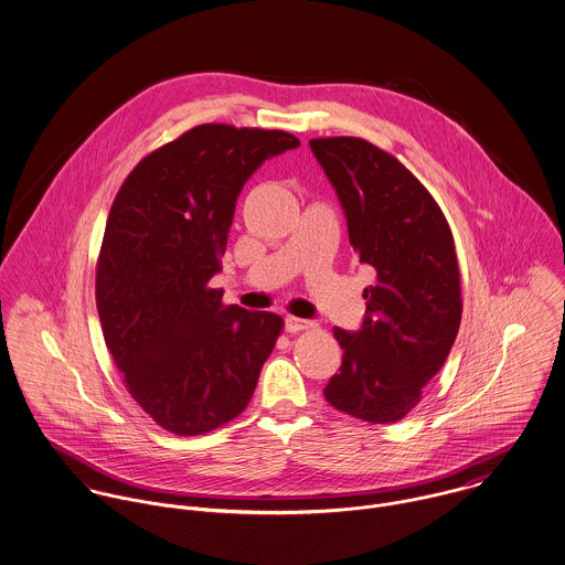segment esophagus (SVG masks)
<instances>
[{
  "label": "esophagus",
  "instance_id": "34e87169",
  "mask_svg": "<svg viewBox=\"0 0 565 565\" xmlns=\"http://www.w3.org/2000/svg\"><path fill=\"white\" fill-rule=\"evenodd\" d=\"M313 327H316V322H312V320H303V318H295V316L286 318V331L288 333H299V331L313 329Z\"/></svg>",
  "mask_w": 565,
  "mask_h": 565
}]
</instances>
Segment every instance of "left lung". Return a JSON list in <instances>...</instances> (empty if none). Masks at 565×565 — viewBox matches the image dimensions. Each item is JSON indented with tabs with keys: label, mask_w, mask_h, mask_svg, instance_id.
<instances>
[{
	"label": "left lung",
	"mask_w": 565,
	"mask_h": 565,
	"mask_svg": "<svg viewBox=\"0 0 565 565\" xmlns=\"http://www.w3.org/2000/svg\"><path fill=\"white\" fill-rule=\"evenodd\" d=\"M310 147L338 192L353 252L376 273L362 329H333L344 353L324 398L353 418L396 423L420 403L459 331L452 234L431 192L392 153L355 136Z\"/></svg>",
	"instance_id": "obj_1"
}]
</instances>
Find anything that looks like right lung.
Returning a JSON list of instances; mask_svg holds the SVG:
<instances>
[{"label": "right lung", "mask_w": 565, "mask_h": 565, "mask_svg": "<svg viewBox=\"0 0 565 565\" xmlns=\"http://www.w3.org/2000/svg\"><path fill=\"white\" fill-rule=\"evenodd\" d=\"M299 145L281 129L192 127L145 156L113 201L95 279L104 340L131 398L175 436L234 420L284 329L277 313L223 306L210 279L245 182Z\"/></svg>", "instance_id": "add662e5"}]
</instances>
